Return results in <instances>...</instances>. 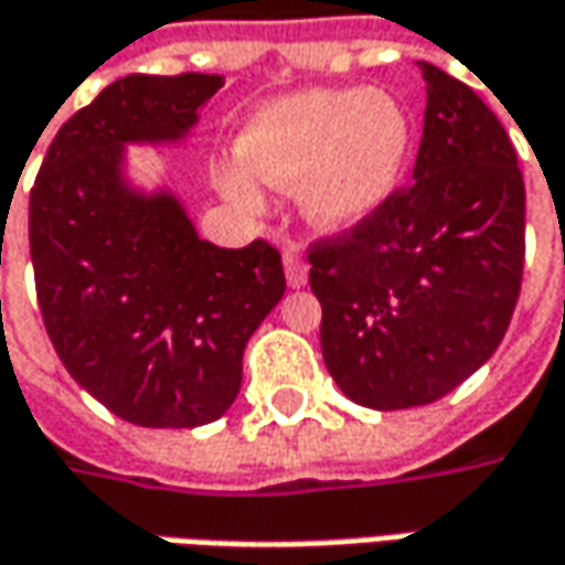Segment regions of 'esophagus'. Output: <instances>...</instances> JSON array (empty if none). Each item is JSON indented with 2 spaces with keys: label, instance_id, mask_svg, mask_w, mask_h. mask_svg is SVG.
Masks as SVG:
<instances>
[{
  "label": "esophagus",
  "instance_id": "1",
  "mask_svg": "<svg viewBox=\"0 0 565 565\" xmlns=\"http://www.w3.org/2000/svg\"><path fill=\"white\" fill-rule=\"evenodd\" d=\"M284 275H287L290 287H302V284L309 281V263L302 259L297 249H287L284 253Z\"/></svg>",
  "mask_w": 565,
  "mask_h": 565
}]
</instances>
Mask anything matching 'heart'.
<instances>
[{
    "mask_svg": "<svg viewBox=\"0 0 565 565\" xmlns=\"http://www.w3.org/2000/svg\"><path fill=\"white\" fill-rule=\"evenodd\" d=\"M413 143L409 115L381 89H306L259 108L241 134V162L215 168V184L237 209L263 205L259 181L300 186L306 222L347 231L397 186Z\"/></svg>",
    "mask_w": 565,
    "mask_h": 565,
    "instance_id": "obj_1",
    "label": "heart"
}]
</instances>
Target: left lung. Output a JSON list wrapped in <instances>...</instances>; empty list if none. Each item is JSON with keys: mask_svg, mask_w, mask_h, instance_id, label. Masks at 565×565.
<instances>
[{"mask_svg": "<svg viewBox=\"0 0 565 565\" xmlns=\"http://www.w3.org/2000/svg\"><path fill=\"white\" fill-rule=\"evenodd\" d=\"M425 130L409 184L360 224L312 241L321 356L347 397L409 409L494 356L525 265V181L476 89L422 62Z\"/></svg>", "mask_w": 565, "mask_h": 565, "instance_id": "left-lung-1", "label": "left lung"}]
</instances>
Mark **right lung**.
<instances>
[{
	"mask_svg": "<svg viewBox=\"0 0 565 565\" xmlns=\"http://www.w3.org/2000/svg\"><path fill=\"white\" fill-rule=\"evenodd\" d=\"M218 74H127L58 127L30 190L36 302L68 375L143 428L224 416L253 331L284 297L278 246L200 241L174 196L121 181L130 140H178Z\"/></svg>",
	"mask_w": 565,
	"mask_h": 565,
	"instance_id": "obj_1",
	"label": "right lung"
}]
</instances>
